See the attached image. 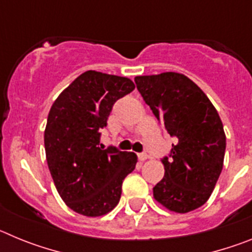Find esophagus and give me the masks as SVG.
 Here are the masks:
<instances>
[{
	"mask_svg": "<svg viewBox=\"0 0 252 252\" xmlns=\"http://www.w3.org/2000/svg\"><path fill=\"white\" fill-rule=\"evenodd\" d=\"M148 158H149L148 154H145V153L139 154V160H140V161H145V160L148 159Z\"/></svg>",
	"mask_w": 252,
	"mask_h": 252,
	"instance_id": "esophagus-1",
	"label": "esophagus"
}]
</instances>
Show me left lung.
<instances>
[{"mask_svg": "<svg viewBox=\"0 0 252 252\" xmlns=\"http://www.w3.org/2000/svg\"><path fill=\"white\" fill-rule=\"evenodd\" d=\"M142 98L177 144L165 158L164 178L153 188L158 203L175 213L203 206L223 166L226 135L217 110L203 91L182 73L135 78Z\"/></svg>", "mask_w": 252, "mask_h": 252, "instance_id": "1", "label": "left lung"}]
</instances>
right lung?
I'll return each instance as SVG.
<instances>
[{
	"mask_svg": "<svg viewBox=\"0 0 252 252\" xmlns=\"http://www.w3.org/2000/svg\"><path fill=\"white\" fill-rule=\"evenodd\" d=\"M135 90L130 78L87 70L58 95L44 131L46 161L64 203L86 217H101L120 202L122 182L137 157L99 145L116 101Z\"/></svg>",
	"mask_w": 252,
	"mask_h": 252,
	"instance_id": "right-lung-1",
	"label": "right lung"
}]
</instances>
